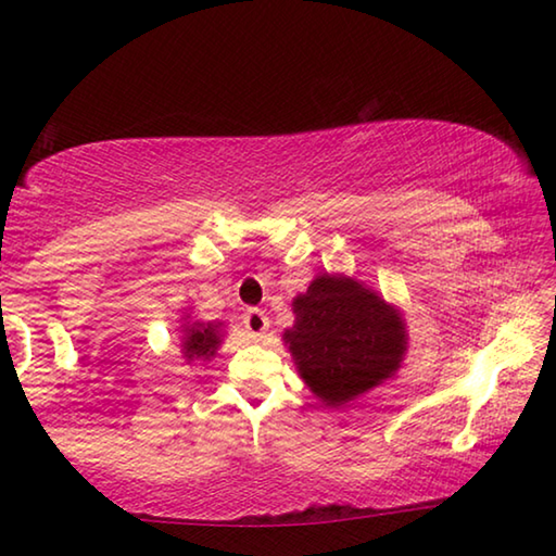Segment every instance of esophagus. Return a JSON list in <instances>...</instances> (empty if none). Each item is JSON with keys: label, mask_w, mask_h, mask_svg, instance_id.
<instances>
[{"label": "esophagus", "mask_w": 556, "mask_h": 556, "mask_svg": "<svg viewBox=\"0 0 556 556\" xmlns=\"http://www.w3.org/2000/svg\"><path fill=\"white\" fill-rule=\"evenodd\" d=\"M242 324H244V328H248L252 336L262 338V336L267 333V328H269V318H267L265 312H262V308H248V312L242 314Z\"/></svg>", "instance_id": "esophagus-1"}]
</instances>
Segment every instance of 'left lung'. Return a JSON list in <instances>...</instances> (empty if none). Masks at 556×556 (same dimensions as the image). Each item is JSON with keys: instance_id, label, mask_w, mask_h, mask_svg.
Returning a JSON list of instances; mask_svg holds the SVG:
<instances>
[{"instance_id": "left-lung-1", "label": "left lung", "mask_w": 556, "mask_h": 556, "mask_svg": "<svg viewBox=\"0 0 556 556\" xmlns=\"http://www.w3.org/2000/svg\"><path fill=\"white\" fill-rule=\"evenodd\" d=\"M285 343L299 375L328 407L355 400L400 370L407 351L402 314L343 275H318L294 299Z\"/></svg>"}]
</instances>
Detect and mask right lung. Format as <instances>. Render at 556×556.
Wrapping results in <instances>:
<instances>
[{
    "label": "right lung",
    "instance_id": "add662e5",
    "mask_svg": "<svg viewBox=\"0 0 556 556\" xmlns=\"http://www.w3.org/2000/svg\"><path fill=\"white\" fill-rule=\"evenodd\" d=\"M220 324H184L181 351L188 361H211L220 345Z\"/></svg>",
    "mask_w": 556,
    "mask_h": 556
}]
</instances>
